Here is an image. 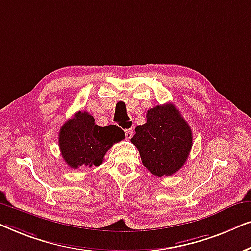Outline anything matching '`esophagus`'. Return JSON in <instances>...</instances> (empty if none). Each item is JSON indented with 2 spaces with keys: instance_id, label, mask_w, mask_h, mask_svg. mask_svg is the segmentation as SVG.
<instances>
[{
  "instance_id": "esophagus-1",
  "label": "esophagus",
  "mask_w": 251,
  "mask_h": 251,
  "mask_svg": "<svg viewBox=\"0 0 251 251\" xmlns=\"http://www.w3.org/2000/svg\"><path fill=\"white\" fill-rule=\"evenodd\" d=\"M125 136L127 140L132 139L133 136V128H128V129H125Z\"/></svg>"
}]
</instances>
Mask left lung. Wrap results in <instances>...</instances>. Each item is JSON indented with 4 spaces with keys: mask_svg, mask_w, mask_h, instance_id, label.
Here are the masks:
<instances>
[{
    "mask_svg": "<svg viewBox=\"0 0 251 251\" xmlns=\"http://www.w3.org/2000/svg\"><path fill=\"white\" fill-rule=\"evenodd\" d=\"M130 141L148 171L161 177L173 175L185 164L192 132L175 105L166 103L148 110L147 123L136 127Z\"/></svg>",
    "mask_w": 251,
    "mask_h": 251,
    "instance_id": "1",
    "label": "left lung"
}]
</instances>
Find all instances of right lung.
<instances>
[{"label": "right lung", "mask_w": 251, "mask_h": 251, "mask_svg": "<svg viewBox=\"0 0 251 251\" xmlns=\"http://www.w3.org/2000/svg\"><path fill=\"white\" fill-rule=\"evenodd\" d=\"M125 139V133L116 125L100 127L93 116L78 111L62 125L59 132L61 156L70 167L100 166L107 151Z\"/></svg>", "instance_id": "obj_1"}]
</instances>
